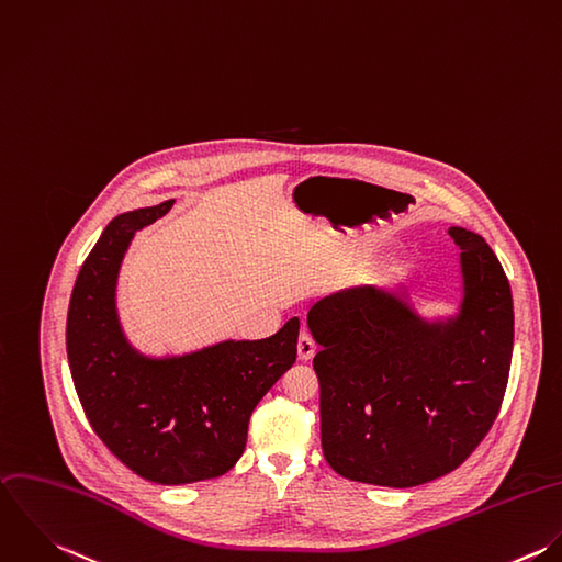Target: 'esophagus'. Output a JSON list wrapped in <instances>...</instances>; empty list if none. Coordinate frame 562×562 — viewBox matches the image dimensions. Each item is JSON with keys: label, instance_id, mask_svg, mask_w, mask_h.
<instances>
[{"label": "esophagus", "instance_id": "34e87169", "mask_svg": "<svg viewBox=\"0 0 562 562\" xmlns=\"http://www.w3.org/2000/svg\"><path fill=\"white\" fill-rule=\"evenodd\" d=\"M296 349H299V360H312L314 356H316V342H314V338L307 334V331H303L301 336H299V345H296Z\"/></svg>", "mask_w": 562, "mask_h": 562}]
</instances>
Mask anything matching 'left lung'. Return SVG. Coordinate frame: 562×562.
Returning a JSON list of instances; mask_svg holds the SVG:
<instances>
[{
	"instance_id": "left-lung-1",
	"label": "left lung",
	"mask_w": 562,
	"mask_h": 562,
	"mask_svg": "<svg viewBox=\"0 0 562 562\" xmlns=\"http://www.w3.org/2000/svg\"><path fill=\"white\" fill-rule=\"evenodd\" d=\"M464 305L423 325L374 288L342 292L307 314L323 347L321 436L347 480L409 488L456 471L491 431L510 374L513 294L488 244L460 226Z\"/></svg>"
}]
</instances>
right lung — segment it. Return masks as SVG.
Instances as JSON below:
<instances>
[{
  "mask_svg": "<svg viewBox=\"0 0 562 562\" xmlns=\"http://www.w3.org/2000/svg\"><path fill=\"white\" fill-rule=\"evenodd\" d=\"M175 200L109 222L85 259L67 312V358L80 405L106 449L157 484L211 480L239 460L261 396L296 360L299 318L255 342L146 360L122 338L115 281L133 235Z\"/></svg>",
  "mask_w": 562,
  "mask_h": 562,
  "instance_id": "add662e5",
  "label": "right lung"
}]
</instances>
